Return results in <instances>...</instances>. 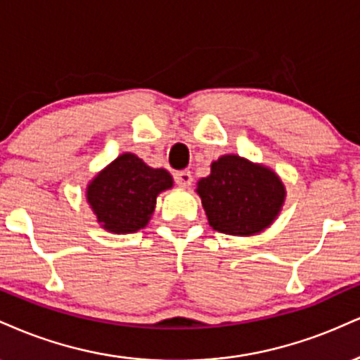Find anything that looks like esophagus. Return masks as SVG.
Listing matches in <instances>:
<instances>
[{
	"instance_id": "34e87169",
	"label": "esophagus",
	"mask_w": 360,
	"mask_h": 360,
	"mask_svg": "<svg viewBox=\"0 0 360 360\" xmlns=\"http://www.w3.org/2000/svg\"><path fill=\"white\" fill-rule=\"evenodd\" d=\"M192 173L188 170H180L175 173V181L180 185V187H188L192 184Z\"/></svg>"
}]
</instances>
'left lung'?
Returning <instances> with one entry per match:
<instances>
[{"mask_svg":"<svg viewBox=\"0 0 360 360\" xmlns=\"http://www.w3.org/2000/svg\"><path fill=\"white\" fill-rule=\"evenodd\" d=\"M197 192L210 226L232 236L266 229L285 200V187L276 173L236 155L214 162L210 175L198 181Z\"/></svg>","mask_w":360,"mask_h":360,"instance_id":"obj_1","label":"left lung"}]
</instances>
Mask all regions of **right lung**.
Listing matches in <instances>:
<instances>
[{
  "mask_svg": "<svg viewBox=\"0 0 360 360\" xmlns=\"http://www.w3.org/2000/svg\"><path fill=\"white\" fill-rule=\"evenodd\" d=\"M172 185L167 170L150 168L136 155L124 153L91 181L87 200L104 229L126 234L146 226L156 195Z\"/></svg>",
  "mask_w": 360,
  "mask_h": 360,
  "instance_id": "1",
  "label": "right lung"
}]
</instances>
